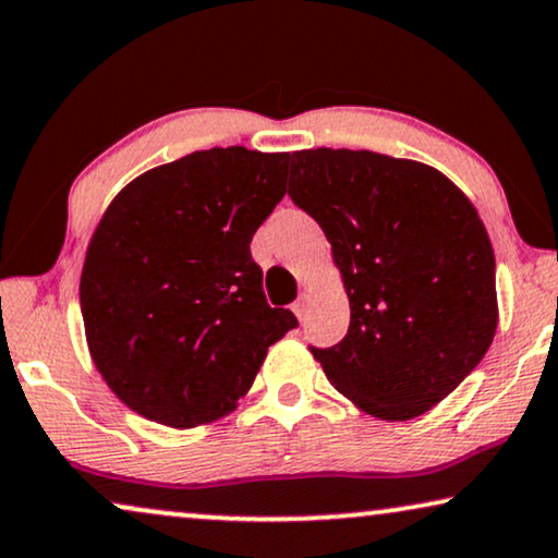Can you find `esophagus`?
<instances>
[{"mask_svg": "<svg viewBox=\"0 0 558 558\" xmlns=\"http://www.w3.org/2000/svg\"><path fill=\"white\" fill-rule=\"evenodd\" d=\"M292 312H294V315L300 317V319H304V312H307V302H304V300H296V302L292 304Z\"/></svg>", "mask_w": 558, "mask_h": 558, "instance_id": "1", "label": "esophagus"}]
</instances>
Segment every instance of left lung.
Masks as SVG:
<instances>
[{
  "instance_id": "left-lung-1",
  "label": "left lung",
  "mask_w": 558,
  "mask_h": 558,
  "mask_svg": "<svg viewBox=\"0 0 558 558\" xmlns=\"http://www.w3.org/2000/svg\"><path fill=\"white\" fill-rule=\"evenodd\" d=\"M289 197L323 228L350 296L338 345L310 348L363 411L407 422L454 391L498 327L495 254L445 174L361 149L292 155Z\"/></svg>"
}]
</instances>
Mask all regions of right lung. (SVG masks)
<instances>
[{
  "instance_id": "add662e5",
  "label": "right lung",
  "mask_w": 558,
  "mask_h": 558,
  "mask_svg": "<svg viewBox=\"0 0 558 558\" xmlns=\"http://www.w3.org/2000/svg\"><path fill=\"white\" fill-rule=\"evenodd\" d=\"M289 155L213 147L155 167L104 213L81 274L98 373L129 409L190 429L235 409L294 330L269 307L251 239L287 193Z\"/></svg>"
}]
</instances>
